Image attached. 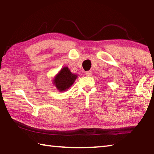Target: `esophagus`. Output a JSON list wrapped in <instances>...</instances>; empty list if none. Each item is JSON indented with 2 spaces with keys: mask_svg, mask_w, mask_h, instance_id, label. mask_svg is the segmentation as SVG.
<instances>
[{
  "mask_svg": "<svg viewBox=\"0 0 154 154\" xmlns=\"http://www.w3.org/2000/svg\"><path fill=\"white\" fill-rule=\"evenodd\" d=\"M85 75H87V76H91L92 75V71H88L85 72Z\"/></svg>",
  "mask_w": 154,
  "mask_h": 154,
  "instance_id": "1",
  "label": "esophagus"
}]
</instances>
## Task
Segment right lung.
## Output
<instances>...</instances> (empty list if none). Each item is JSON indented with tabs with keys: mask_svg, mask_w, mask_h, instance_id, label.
<instances>
[{
	"mask_svg": "<svg viewBox=\"0 0 154 154\" xmlns=\"http://www.w3.org/2000/svg\"><path fill=\"white\" fill-rule=\"evenodd\" d=\"M77 75L72 74L67 66H64L54 77V84L60 92H64L73 84Z\"/></svg>",
	"mask_w": 154,
	"mask_h": 154,
	"instance_id": "add662e5",
	"label": "right lung"
}]
</instances>
